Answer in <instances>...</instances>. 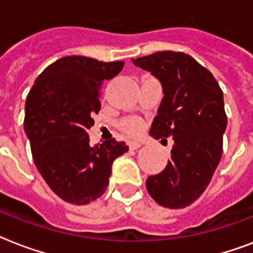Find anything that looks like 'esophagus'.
I'll use <instances>...</instances> for the list:
<instances>
[{
    "label": "esophagus",
    "mask_w": 253,
    "mask_h": 253,
    "mask_svg": "<svg viewBox=\"0 0 253 253\" xmlns=\"http://www.w3.org/2000/svg\"><path fill=\"white\" fill-rule=\"evenodd\" d=\"M143 143L142 142H128V147H130V150H138L142 147Z\"/></svg>",
    "instance_id": "34e87169"
}]
</instances>
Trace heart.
<instances>
[{
  "label": "heart",
  "instance_id": "obj_1",
  "mask_svg": "<svg viewBox=\"0 0 253 253\" xmlns=\"http://www.w3.org/2000/svg\"><path fill=\"white\" fill-rule=\"evenodd\" d=\"M122 128L126 131L127 134L136 135L142 131V123L139 122L138 119H127L122 123Z\"/></svg>",
  "mask_w": 253,
  "mask_h": 253
}]
</instances>
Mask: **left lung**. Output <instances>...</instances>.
Instances as JSON below:
<instances>
[{"instance_id":"1","label":"left lung","mask_w":253,"mask_h":253,"mask_svg":"<svg viewBox=\"0 0 253 253\" xmlns=\"http://www.w3.org/2000/svg\"><path fill=\"white\" fill-rule=\"evenodd\" d=\"M131 60L162 83L164 97L151 136L174 140L166 169L147 178V190L164 208L184 209L208 188L222 158L227 127L223 91L210 71L184 52Z\"/></svg>"}]
</instances>
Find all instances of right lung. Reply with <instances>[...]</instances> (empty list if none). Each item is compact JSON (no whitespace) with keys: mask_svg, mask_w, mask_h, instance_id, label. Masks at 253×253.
I'll return each mask as SVG.
<instances>
[{"mask_svg":"<svg viewBox=\"0 0 253 253\" xmlns=\"http://www.w3.org/2000/svg\"><path fill=\"white\" fill-rule=\"evenodd\" d=\"M123 61L61 57L37 77L27 94L25 132L38 170L65 202L86 205L102 196L115 159L128 151L114 138L90 146L87 130L101 110L103 83L122 71Z\"/></svg>","mask_w":253,"mask_h":253,"instance_id":"obj_1","label":"right lung"}]
</instances>
